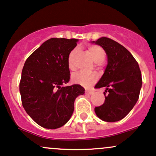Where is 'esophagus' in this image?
I'll return each mask as SVG.
<instances>
[{
    "mask_svg": "<svg viewBox=\"0 0 156 156\" xmlns=\"http://www.w3.org/2000/svg\"><path fill=\"white\" fill-rule=\"evenodd\" d=\"M85 94H94V91H91V90H86V91H85Z\"/></svg>",
    "mask_w": 156,
    "mask_h": 156,
    "instance_id": "esophagus-1",
    "label": "esophagus"
}]
</instances>
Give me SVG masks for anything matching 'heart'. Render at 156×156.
I'll return each mask as SVG.
<instances>
[{
	"instance_id": "1",
	"label": "heart",
	"mask_w": 156,
	"mask_h": 156,
	"mask_svg": "<svg viewBox=\"0 0 156 156\" xmlns=\"http://www.w3.org/2000/svg\"><path fill=\"white\" fill-rule=\"evenodd\" d=\"M88 51L94 61L98 64H101L105 60V52L102 47L99 45H91L88 48ZM76 53V50H73L68 55V68L71 70L74 68V58ZM71 80L72 82L75 84L80 85L84 88H89L97 83L98 76L95 73L85 74L81 72H78L72 75Z\"/></svg>"
}]
</instances>
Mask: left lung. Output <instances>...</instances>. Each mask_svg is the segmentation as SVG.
I'll return each instance as SVG.
<instances>
[{
    "label": "left lung",
    "instance_id": "8db88e82",
    "mask_svg": "<svg viewBox=\"0 0 156 156\" xmlns=\"http://www.w3.org/2000/svg\"><path fill=\"white\" fill-rule=\"evenodd\" d=\"M93 43L101 46L108 57L104 73L95 85L96 88H106L105 102L95 107V113L104 121H118L129 113L138 101L142 85L141 72L131 53L117 41L102 37Z\"/></svg>",
    "mask_w": 156,
    "mask_h": 156
}]
</instances>
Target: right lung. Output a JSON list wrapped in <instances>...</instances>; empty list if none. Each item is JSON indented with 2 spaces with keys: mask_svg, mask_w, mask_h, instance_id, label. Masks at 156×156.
Listing matches in <instances>:
<instances>
[{
  "mask_svg": "<svg viewBox=\"0 0 156 156\" xmlns=\"http://www.w3.org/2000/svg\"><path fill=\"white\" fill-rule=\"evenodd\" d=\"M77 41L50 38L24 63L19 84L21 103L29 116L44 128L64 126L73 114L75 99L85 93L80 85L62 86L70 80L68 58Z\"/></svg>",
  "mask_w": 156,
  "mask_h": 156,
  "instance_id": "right-lung-1",
  "label": "right lung"
}]
</instances>
